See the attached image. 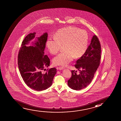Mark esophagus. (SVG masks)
<instances>
[{
  "label": "esophagus",
  "instance_id": "34e87169",
  "mask_svg": "<svg viewBox=\"0 0 121 121\" xmlns=\"http://www.w3.org/2000/svg\"><path fill=\"white\" fill-rule=\"evenodd\" d=\"M58 69H59V70H63V69H65V68H64L63 67H60L58 68Z\"/></svg>",
  "mask_w": 121,
  "mask_h": 121
}]
</instances>
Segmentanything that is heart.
Instances as JSON below:
<instances>
[{
  "label": "heart",
  "instance_id": "1",
  "mask_svg": "<svg viewBox=\"0 0 121 121\" xmlns=\"http://www.w3.org/2000/svg\"><path fill=\"white\" fill-rule=\"evenodd\" d=\"M46 41V47L52 54H57L64 46L63 51L53 60L54 65L67 66L74 58H80L86 51L89 43V35L84 30L69 26L58 30Z\"/></svg>",
  "mask_w": 121,
  "mask_h": 121
}]
</instances>
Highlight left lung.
Listing matches in <instances>:
<instances>
[{"mask_svg": "<svg viewBox=\"0 0 121 121\" xmlns=\"http://www.w3.org/2000/svg\"><path fill=\"white\" fill-rule=\"evenodd\" d=\"M101 52L99 41L96 35H94L86 52L74 65L79 73L77 74V71L72 70V76L68 81L69 87L79 90L86 87L91 82L100 65Z\"/></svg>", "mask_w": 121, "mask_h": 121, "instance_id": "left-lung-1", "label": "left lung"}]
</instances>
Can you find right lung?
I'll return each instance as SVG.
<instances>
[{"label":"right lung","mask_w":121,"mask_h":121,"mask_svg":"<svg viewBox=\"0 0 121 121\" xmlns=\"http://www.w3.org/2000/svg\"><path fill=\"white\" fill-rule=\"evenodd\" d=\"M36 32L31 33L25 37L18 56V65L20 73L27 86L36 91L47 89L52 84L56 69L52 68L45 74L41 70L49 66L50 60L44 55V49L48 34L45 32L36 37L31 45L27 46L35 38Z\"/></svg>","instance_id":"1"}]
</instances>
